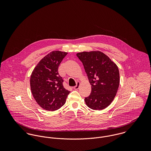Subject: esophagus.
I'll return each instance as SVG.
<instances>
[{"mask_svg": "<svg viewBox=\"0 0 151 151\" xmlns=\"http://www.w3.org/2000/svg\"><path fill=\"white\" fill-rule=\"evenodd\" d=\"M80 86V82H77V85H76V86H74V88H74V89L77 90V89H78L79 88Z\"/></svg>", "mask_w": 151, "mask_h": 151, "instance_id": "obj_1", "label": "esophagus"}]
</instances>
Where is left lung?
Instances as JSON below:
<instances>
[{
    "mask_svg": "<svg viewBox=\"0 0 151 151\" xmlns=\"http://www.w3.org/2000/svg\"><path fill=\"white\" fill-rule=\"evenodd\" d=\"M77 56L83 64L91 85V94L84 99L87 106L96 110L107 108L119 86L118 67L101 51L83 52Z\"/></svg>",
    "mask_w": 151,
    "mask_h": 151,
    "instance_id": "obj_1",
    "label": "left lung"
}]
</instances>
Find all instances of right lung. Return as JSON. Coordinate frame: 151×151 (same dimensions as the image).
Listing matches in <instances>:
<instances>
[{"label": "right lung", "mask_w": 151, "mask_h": 151, "mask_svg": "<svg viewBox=\"0 0 151 151\" xmlns=\"http://www.w3.org/2000/svg\"><path fill=\"white\" fill-rule=\"evenodd\" d=\"M67 53L52 51L42 58L34 68L30 78L32 94L43 109L56 110L65 105L70 91L63 86L58 73L59 65Z\"/></svg>", "instance_id": "obj_1"}]
</instances>
